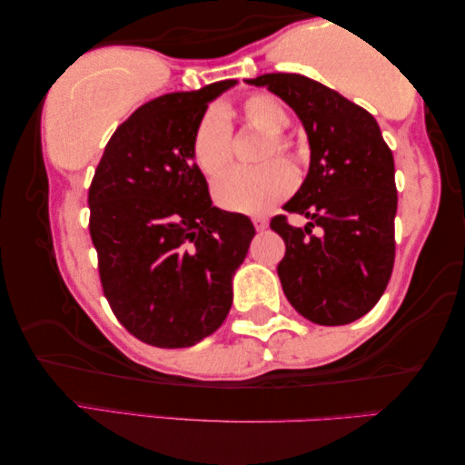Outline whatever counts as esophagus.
Masks as SVG:
<instances>
[{"label":"esophagus","mask_w":465,"mask_h":465,"mask_svg":"<svg viewBox=\"0 0 465 465\" xmlns=\"http://www.w3.org/2000/svg\"><path fill=\"white\" fill-rule=\"evenodd\" d=\"M253 226L257 228V231H265V228H268V220L257 216V218H253Z\"/></svg>","instance_id":"1"}]
</instances>
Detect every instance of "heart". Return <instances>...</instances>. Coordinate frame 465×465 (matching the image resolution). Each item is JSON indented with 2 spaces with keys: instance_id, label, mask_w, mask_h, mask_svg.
Returning <instances> with one entry per match:
<instances>
[{
  "instance_id": "heart-1",
  "label": "heart",
  "mask_w": 465,
  "mask_h": 465,
  "mask_svg": "<svg viewBox=\"0 0 465 465\" xmlns=\"http://www.w3.org/2000/svg\"><path fill=\"white\" fill-rule=\"evenodd\" d=\"M241 117L249 127L268 134L262 161L273 156H291L292 143L282 134L288 127V113L272 96L255 94L241 104ZM192 156L205 177L223 174L232 158V132L223 109H210L197 121L192 135ZM294 173L288 164L273 161L262 169H237L216 183L214 197L220 208L234 214L257 216L272 210L292 192Z\"/></svg>"
}]
</instances>
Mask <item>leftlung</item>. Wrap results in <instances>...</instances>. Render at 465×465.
Segmentation results:
<instances>
[{
	"mask_svg": "<svg viewBox=\"0 0 465 465\" xmlns=\"http://www.w3.org/2000/svg\"><path fill=\"white\" fill-rule=\"evenodd\" d=\"M245 82L291 106L311 148L307 177L284 203L311 223L296 228L286 216L270 223L286 242L278 263L286 299L313 323H352L375 307L391 278L398 212L391 150L369 111L307 75L263 74Z\"/></svg>",
	"mask_w": 465,
	"mask_h": 465,
	"instance_id": "1",
	"label": "left lung"
}]
</instances>
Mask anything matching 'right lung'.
<instances>
[{"label": "right lung", "mask_w": 465, "mask_h": 465, "mask_svg": "<svg viewBox=\"0 0 465 465\" xmlns=\"http://www.w3.org/2000/svg\"><path fill=\"white\" fill-rule=\"evenodd\" d=\"M234 84L142 104L111 135L88 189L104 296L150 346H193L223 325L232 276L255 237L247 216L212 205L192 156L197 121Z\"/></svg>", "instance_id": "obj_1"}]
</instances>
